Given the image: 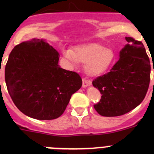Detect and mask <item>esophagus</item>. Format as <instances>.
Returning <instances> with one entry per match:
<instances>
[{"label": "esophagus", "mask_w": 154, "mask_h": 154, "mask_svg": "<svg viewBox=\"0 0 154 154\" xmlns=\"http://www.w3.org/2000/svg\"><path fill=\"white\" fill-rule=\"evenodd\" d=\"M91 84V82L90 80H86V79H83V88H86V87L89 86Z\"/></svg>", "instance_id": "1"}]
</instances>
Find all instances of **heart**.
<instances>
[{"instance_id":"obj_1","label":"heart","mask_w":154,"mask_h":154,"mask_svg":"<svg viewBox=\"0 0 154 154\" xmlns=\"http://www.w3.org/2000/svg\"><path fill=\"white\" fill-rule=\"evenodd\" d=\"M63 54L73 67H77L79 63H84L85 71L91 77L105 72L115 58L112 50L94 43L77 46L72 51L66 50Z\"/></svg>"}]
</instances>
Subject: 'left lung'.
<instances>
[{
	"instance_id": "1",
	"label": "left lung",
	"mask_w": 154,
	"mask_h": 154,
	"mask_svg": "<svg viewBox=\"0 0 154 154\" xmlns=\"http://www.w3.org/2000/svg\"><path fill=\"white\" fill-rule=\"evenodd\" d=\"M125 38L128 43L121 50L119 61L109 72L92 82L102 94L100 102L94 106L102 116L129 112L142 103L148 89L150 63L145 48L141 42Z\"/></svg>"
}]
</instances>
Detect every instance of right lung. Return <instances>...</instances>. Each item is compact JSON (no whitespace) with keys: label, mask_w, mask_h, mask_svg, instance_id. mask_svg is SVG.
<instances>
[{"label":"right lung","mask_w":154,"mask_h":154,"mask_svg":"<svg viewBox=\"0 0 154 154\" xmlns=\"http://www.w3.org/2000/svg\"><path fill=\"white\" fill-rule=\"evenodd\" d=\"M60 54L43 38L12 49L5 67L7 89L17 108L28 117L52 120L63 115L81 77L59 66Z\"/></svg>","instance_id":"obj_1"}]
</instances>
